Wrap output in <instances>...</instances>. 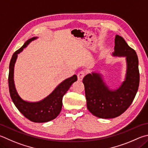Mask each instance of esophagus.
I'll list each match as a JSON object with an SVG mask.
<instances>
[{
    "label": "esophagus",
    "mask_w": 148,
    "mask_h": 148,
    "mask_svg": "<svg viewBox=\"0 0 148 148\" xmlns=\"http://www.w3.org/2000/svg\"><path fill=\"white\" fill-rule=\"evenodd\" d=\"M84 76H85V72L84 71L79 72V73L77 74V79H78L79 81H82Z\"/></svg>",
    "instance_id": "esophagus-1"
}]
</instances>
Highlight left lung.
I'll list each match as a JSON object with an SVG mask.
<instances>
[{
  "mask_svg": "<svg viewBox=\"0 0 148 148\" xmlns=\"http://www.w3.org/2000/svg\"><path fill=\"white\" fill-rule=\"evenodd\" d=\"M112 56L123 57L126 61L124 80L119 87L110 88L98 72H92L83 79L88 111L100 119H114L127 109L135 98L139 86L138 59L136 53L123 37L116 35Z\"/></svg>",
  "mask_w": 148,
  "mask_h": 148,
  "instance_id": "8db88e82",
  "label": "left lung"
}]
</instances>
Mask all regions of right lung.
<instances>
[{
  "instance_id": "obj_1",
  "label": "right lung",
  "mask_w": 148,
  "mask_h": 148,
  "mask_svg": "<svg viewBox=\"0 0 148 148\" xmlns=\"http://www.w3.org/2000/svg\"><path fill=\"white\" fill-rule=\"evenodd\" d=\"M38 37H34L28 39L23 46L13 53L9 66L8 83L10 96L21 113L32 122L44 123L52 120L58 116L62 109L63 96L65 95L72 83L77 79L76 74L60 83L49 95L39 101H28L21 97L16 90L14 82V67L18 53L23 52L32 41Z\"/></svg>"
}]
</instances>
